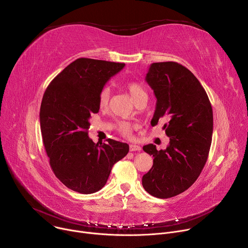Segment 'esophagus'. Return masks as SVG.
<instances>
[{"label":"esophagus","mask_w":248,"mask_h":248,"mask_svg":"<svg viewBox=\"0 0 248 248\" xmlns=\"http://www.w3.org/2000/svg\"><path fill=\"white\" fill-rule=\"evenodd\" d=\"M141 147L138 145H134V144H130L129 145V151L133 152V151H140Z\"/></svg>","instance_id":"1"}]
</instances>
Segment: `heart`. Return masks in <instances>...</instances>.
<instances>
[{
	"instance_id": "obj_1",
	"label": "heart",
	"mask_w": 248,
	"mask_h": 248,
	"mask_svg": "<svg viewBox=\"0 0 248 248\" xmlns=\"http://www.w3.org/2000/svg\"><path fill=\"white\" fill-rule=\"evenodd\" d=\"M124 88L125 90L129 93L135 104L144 102L146 103L148 99V94L146 89L143 87V85H141L139 82L136 81H127L124 83ZM110 100V89L108 87H104L100 90L98 94V107L101 110H104L108 107ZM117 130L124 136L128 137L131 135L132 132V124L128 122L124 121H120L116 124Z\"/></svg>"
}]
</instances>
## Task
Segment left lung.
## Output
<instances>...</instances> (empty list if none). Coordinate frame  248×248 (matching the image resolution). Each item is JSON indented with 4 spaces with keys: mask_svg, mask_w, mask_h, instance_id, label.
Wrapping results in <instances>:
<instances>
[{
    "mask_svg": "<svg viewBox=\"0 0 248 248\" xmlns=\"http://www.w3.org/2000/svg\"><path fill=\"white\" fill-rule=\"evenodd\" d=\"M146 81L157 98L151 124L168 119L163 128L170 144L160 151L153 144L143 146L154 160L143 175L142 186L152 196L170 198L189 188L206 164L213 134V110L199 80L179 62H153Z\"/></svg>",
    "mask_w": 248,
    "mask_h": 248,
    "instance_id": "8db88e82",
    "label": "left lung"
}]
</instances>
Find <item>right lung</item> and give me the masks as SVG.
I'll list each match as a JSON object with an SVG mask.
<instances>
[{
    "instance_id": "1",
    "label": "right lung",
    "mask_w": 248,
    "mask_h": 248,
    "mask_svg": "<svg viewBox=\"0 0 248 248\" xmlns=\"http://www.w3.org/2000/svg\"><path fill=\"white\" fill-rule=\"evenodd\" d=\"M123 62L79 58L48 85L40 108V127L50 166L69 189L90 194L108 181L115 163L129 150L108 139L94 143L88 137L91 114L99 112L98 94Z\"/></svg>"
}]
</instances>
